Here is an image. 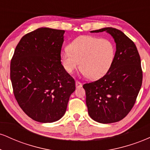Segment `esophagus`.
Masks as SVG:
<instances>
[{
  "label": "esophagus",
  "instance_id": "1",
  "mask_svg": "<svg viewBox=\"0 0 150 150\" xmlns=\"http://www.w3.org/2000/svg\"><path fill=\"white\" fill-rule=\"evenodd\" d=\"M75 86H76V87H82V83L79 82V81H76L75 82Z\"/></svg>",
  "mask_w": 150,
  "mask_h": 150
}]
</instances>
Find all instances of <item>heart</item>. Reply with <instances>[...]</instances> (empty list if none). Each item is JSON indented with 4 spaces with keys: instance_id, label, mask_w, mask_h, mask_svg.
Wrapping results in <instances>:
<instances>
[{
    "instance_id": "obj_1",
    "label": "heart",
    "mask_w": 150,
    "mask_h": 150,
    "mask_svg": "<svg viewBox=\"0 0 150 150\" xmlns=\"http://www.w3.org/2000/svg\"><path fill=\"white\" fill-rule=\"evenodd\" d=\"M61 53V62L65 71L71 74L80 65L84 75L91 80L101 78L108 71L115 58L116 49L108 39L92 36L75 38Z\"/></svg>"
}]
</instances>
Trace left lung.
<instances>
[{"label":"left lung","instance_id":"8db88e82","mask_svg":"<svg viewBox=\"0 0 150 150\" xmlns=\"http://www.w3.org/2000/svg\"><path fill=\"white\" fill-rule=\"evenodd\" d=\"M106 31L116 42L113 64L104 77L83 85L88 113L101 123L118 122L125 118L135 104L142 86V71L135 44L120 30L112 27L91 31Z\"/></svg>","mask_w":150,"mask_h":150}]
</instances>
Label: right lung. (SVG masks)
<instances>
[{
	"instance_id": "right-lung-1",
	"label": "right lung",
	"mask_w": 150,
	"mask_h": 150,
	"mask_svg": "<svg viewBox=\"0 0 150 150\" xmlns=\"http://www.w3.org/2000/svg\"><path fill=\"white\" fill-rule=\"evenodd\" d=\"M64 30L42 27L25 34L10 63V80L19 106L40 123L61 119L75 90L61 62Z\"/></svg>"
}]
</instances>
